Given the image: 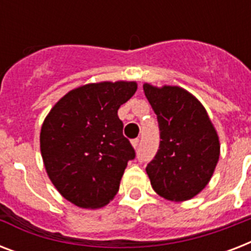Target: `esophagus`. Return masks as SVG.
Wrapping results in <instances>:
<instances>
[{
    "label": "esophagus",
    "mask_w": 251,
    "mask_h": 251,
    "mask_svg": "<svg viewBox=\"0 0 251 251\" xmlns=\"http://www.w3.org/2000/svg\"><path fill=\"white\" fill-rule=\"evenodd\" d=\"M131 145H133L134 149L138 150V146H139V139H138V138H135V139H133V141H131Z\"/></svg>",
    "instance_id": "esophagus-1"
}]
</instances>
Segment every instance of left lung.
<instances>
[{
    "label": "left lung",
    "mask_w": 251,
    "mask_h": 251,
    "mask_svg": "<svg viewBox=\"0 0 251 251\" xmlns=\"http://www.w3.org/2000/svg\"><path fill=\"white\" fill-rule=\"evenodd\" d=\"M147 100L157 116L160 145L146 172L153 190L182 202L206 187L220 155V143L204 106L177 86L161 88L143 84Z\"/></svg>",
    "instance_id": "obj_1"
}]
</instances>
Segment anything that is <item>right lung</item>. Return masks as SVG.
<instances>
[{"label":"right lung","instance_id":"right-lung-1","mask_svg":"<svg viewBox=\"0 0 251 251\" xmlns=\"http://www.w3.org/2000/svg\"><path fill=\"white\" fill-rule=\"evenodd\" d=\"M137 91L135 82H100L60 99L41 126L40 150L60 194L82 208L114 198L135 151L124 137L118 108Z\"/></svg>","mask_w":251,"mask_h":251}]
</instances>
